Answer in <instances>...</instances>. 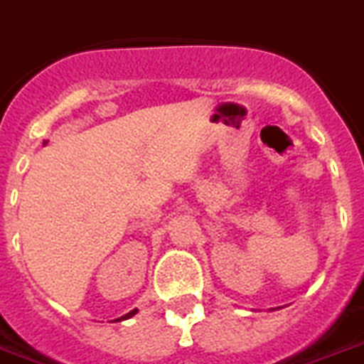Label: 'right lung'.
<instances>
[{
  "label": "right lung",
  "mask_w": 364,
  "mask_h": 364,
  "mask_svg": "<svg viewBox=\"0 0 364 364\" xmlns=\"http://www.w3.org/2000/svg\"><path fill=\"white\" fill-rule=\"evenodd\" d=\"M133 314H136V309H133V311H131V313H127V314H125V316H122V318H118V320H125V318H131V316H133Z\"/></svg>",
  "instance_id": "obj_1"
}]
</instances>
